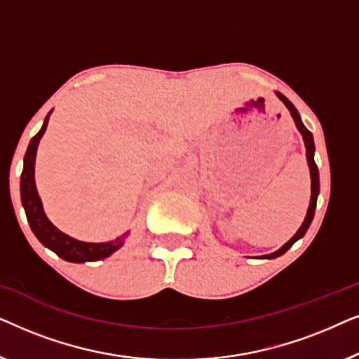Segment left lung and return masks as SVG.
<instances>
[{
    "label": "left lung",
    "mask_w": 359,
    "mask_h": 359,
    "mask_svg": "<svg viewBox=\"0 0 359 359\" xmlns=\"http://www.w3.org/2000/svg\"><path fill=\"white\" fill-rule=\"evenodd\" d=\"M276 95H278L279 100H281V101L284 102V104H286L287 109L291 111V116H292V119H294V122H296V126H297L299 132H301L302 137H304V144H306V150H307V163H309V168H311V180H312V196H311V204H309V209H307V215H306V219H304V224L301 225V229H299V230H297V233L294 235V237H292L291 240H289V242H287L286 245H283V247L279 248L278 252H274V253H269V255H264L263 258H268V259L281 257V255L286 253L287 250L291 248L292 245L296 243L299 238H302L304 235H306L307 229H309V225H311L312 219H313V214H316L317 196H318V191H320V183H318V168H317L316 161H313V151H316V145H313L312 134H311V132H309V130L306 129V126L302 124V121H301V116H299V112H297L296 107H294L292 102L289 101L286 96L281 95V93H276Z\"/></svg>",
    "instance_id": "left-lung-1"
}]
</instances>
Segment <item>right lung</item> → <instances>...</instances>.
I'll return each mask as SVG.
<instances>
[{
    "mask_svg": "<svg viewBox=\"0 0 359 359\" xmlns=\"http://www.w3.org/2000/svg\"><path fill=\"white\" fill-rule=\"evenodd\" d=\"M48 116H50V112H48ZM48 116L46 117V121H43L42 129L32 137L31 144L27 147L26 155H24V168L21 175V201L24 210H26L27 222L31 225L34 235L39 238V242H41L43 247L52 250L53 253H57L58 257L65 259V262L85 263L107 258L111 253H114L117 248H121L122 238H124L127 233L106 243L80 242V240H75L68 237L67 233L60 232V230L47 219L46 212H43L41 198H39L36 189V181H34V163H36L39 140H41V137L47 129Z\"/></svg>",
    "mask_w": 359,
    "mask_h": 359,
    "instance_id": "add662e5",
    "label": "right lung"
}]
</instances>
